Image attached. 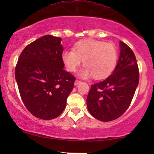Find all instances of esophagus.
<instances>
[{
  "mask_svg": "<svg viewBox=\"0 0 154 154\" xmlns=\"http://www.w3.org/2000/svg\"><path fill=\"white\" fill-rule=\"evenodd\" d=\"M80 82H81V81L77 80V79H76V80L75 81V86H77Z\"/></svg>",
  "mask_w": 154,
  "mask_h": 154,
  "instance_id": "esophagus-1",
  "label": "esophagus"
}]
</instances>
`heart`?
<instances>
[{
	"label": "heart",
	"instance_id": "b5f03b06",
	"mask_svg": "<svg viewBox=\"0 0 154 154\" xmlns=\"http://www.w3.org/2000/svg\"><path fill=\"white\" fill-rule=\"evenodd\" d=\"M66 69L75 72L82 62L85 65L79 72L83 79L94 77L104 79L112 73L117 62V51L114 44L88 39L77 42L73 50H65L61 55Z\"/></svg>",
	"mask_w": 154,
	"mask_h": 154
}]
</instances>
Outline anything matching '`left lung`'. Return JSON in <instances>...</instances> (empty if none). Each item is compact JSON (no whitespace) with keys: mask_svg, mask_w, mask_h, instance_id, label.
I'll return each mask as SVG.
<instances>
[{"mask_svg":"<svg viewBox=\"0 0 154 154\" xmlns=\"http://www.w3.org/2000/svg\"><path fill=\"white\" fill-rule=\"evenodd\" d=\"M112 74L102 82L92 85L87 106L93 117L102 122L119 118L130 105L139 82V71L134 53L122 41Z\"/></svg>","mask_w":154,"mask_h":154,"instance_id":"8db88e82","label":"left lung"}]
</instances>
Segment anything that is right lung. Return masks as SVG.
<instances>
[{"label": "right lung", "mask_w": 154, "mask_h": 154, "mask_svg": "<svg viewBox=\"0 0 154 154\" xmlns=\"http://www.w3.org/2000/svg\"><path fill=\"white\" fill-rule=\"evenodd\" d=\"M61 38L45 35L25 47L15 69L21 98L27 110L41 119L58 117L66 108L75 78L63 69Z\"/></svg>", "instance_id": "1"}]
</instances>
